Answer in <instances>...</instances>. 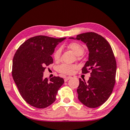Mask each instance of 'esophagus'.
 Masks as SVG:
<instances>
[{
  "instance_id": "obj_1",
  "label": "esophagus",
  "mask_w": 130,
  "mask_h": 130,
  "mask_svg": "<svg viewBox=\"0 0 130 130\" xmlns=\"http://www.w3.org/2000/svg\"><path fill=\"white\" fill-rule=\"evenodd\" d=\"M72 77L71 76H68V77H65V78H64V80H65V82H67L69 79H70V78H71Z\"/></svg>"
}]
</instances>
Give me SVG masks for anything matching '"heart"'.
Returning <instances> with one entry per match:
<instances>
[{
    "instance_id": "obj_1",
    "label": "heart",
    "mask_w": 130,
    "mask_h": 130,
    "mask_svg": "<svg viewBox=\"0 0 130 130\" xmlns=\"http://www.w3.org/2000/svg\"><path fill=\"white\" fill-rule=\"evenodd\" d=\"M68 47L70 50H71L75 55L78 56H82L84 54L85 52V47L82 44L77 42H71L69 44ZM62 50L60 48H57L55 50L53 54L54 59L55 60H59L60 59V55H61ZM77 67L75 65H70V64L63 63L59 65L57 67V71L59 73H60L63 74H72L74 73L75 70H76Z\"/></svg>"
}]
</instances>
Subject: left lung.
I'll return each mask as SVG.
<instances>
[{
	"instance_id": "1",
	"label": "left lung",
	"mask_w": 130,
	"mask_h": 130,
	"mask_svg": "<svg viewBox=\"0 0 130 130\" xmlns=\"http://www.w3.org/2000/svg\"><path fill=\"white\" fill-rule=\"evenodd\" d=\"M70 39L82 41L89 50L88 60L82 73L91 71V77L88 82L79 78L78 100L88 107H98L108 100L115 84L116 62L112 49L104 38L94 32L83 33Z\"/></svg>"
}]
</instances>
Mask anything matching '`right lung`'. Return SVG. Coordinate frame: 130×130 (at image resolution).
Segmentation results:
<instances>
[{
    "label": "right lung",
    "mask_w": 130,
    "mask_h": 130,
    "mask_svg": "<svg viewBox=\"0 0 130 130\" xmlns=\"http://www.w3.org/2000/svg\"><path fill=\"white\" fill-rule=\"evenodd\" d=\"M66 38H54L39 35L30 38L20 46L12 60V75L24 101L44 109L53 104L64 83L59 77L48 81L43 78L46 66L53 63L52 55L57 44Z\"/></svg>",
    "instance_id": "add662e5"
}]
</instances>
